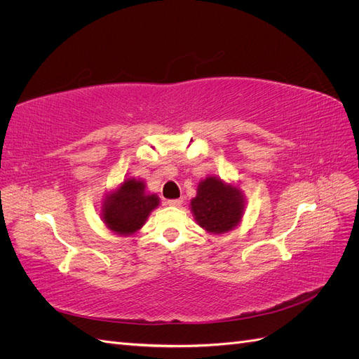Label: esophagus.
Segmentation results:
<instances>
[{
	"label": "esophagus",
	"instance_id": "esophagus-1",
	"mask_svg": "<svg viewBox=\"0 0 359 359\" xmlns=\"http://www.w3.org/2000/svg\"><path fill=\"white\" fill-rule=\"evenodd\" d=\"M168 205H170V206H181L182 205V199H170V201H168Z\"/></svg>",
	"mask_w": 359,
	"mask_h": 359
}]
</instances>
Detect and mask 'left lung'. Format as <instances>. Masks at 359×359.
<instances>
[{"instance_id":"left-lung-1","label":"left lung","mask_w":359,"mask_h":359,"mask_svg":"<svg viewBox=\"0 0 359 359\" xmlns=\"http://www.w3.org/2000/svg\"><path fill=\"white\" fill-rule=\"evenodd\" d=\"M245 199L240 187L217 177H206L198 186L196 196L190 202L194 220L208 233L220 235L240 224Z\"/></svg>"}]
</instances>
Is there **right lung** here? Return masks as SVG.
<instances>
[{"label": "right lung", "instance_id": "1", "mask_svg": "<svg viewBox=\"0 0 359 359\" xmlns=\"http://www.w3.org/2000/svg\"><path fill=\"white\" fill-rule=\"evenodd\" d=\"M160 205L156 193L147 191L144 180L127 178L104 196L100 217L109 231L119 236H130L142 227Z\"/></svg>", "mask_w": 359, "mask_h": 359}]
</instances>
